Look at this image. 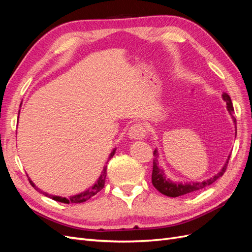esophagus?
<instances>
[{
  "label": "esophagus",
  "mask_w": 252,
  "mask_h": 252,
  "mask_svg": "<svg viewBox=\"0 0 252 252\" xmlns=\"http://www.w3.org/2000/svg\"><path fill=\"white\" fill-rule=\"evenodd\" d=\"M128 135H129V138L132 140L143 139L144 136L146 135V128L143 126V124L136 123L129 128Z\"/></svg>",
  "instance_id": "obj_1"
}]
</instances>
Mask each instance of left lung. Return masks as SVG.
Masks as SVG:
<instances>
[{
    "instance_id": "1",
    "label": "left lung",
    "mask_w": 252,
    "mask_h": 252,
    "mask_svg": "<svg viewBox=\"0 0 252 252\" xmlns=\"http://www.w3.org/2000/svg\"><path fill=\"white\" fill-rule=\"evenodd\" d=\"M223 98L224 101L227 104V109L229 111V113L232 116L233 122L235 124V135H236V120L233 117V105L231 102V98L230 96L228 95L227 94H223ZM154 156L157 158L158 157V151L155 150L154 151ZM229 158L230 156L228 157V159L226 164L224 165V167L222 168L217 175L215 177L207 180V181H204V182H197V183H185V184H183V183H173L172 181H170L169 179L166 178V174L164 173V170L161 169L158 167V159L155 158L154 159V166H152V175H151V181H152V185H154L157 190H158L159 192L167 195V196H170V197H177L180 195H184L187 193H191L194 191H197V190H201L205 187H207L209 185H211L212 183H215L220 177H222V175L225 173L226 168L228 166V162H229Z\"/></svg>"
}]
</instances>
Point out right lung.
<instances>
[{
  "label": "right lung",
  "instance_id": "right-lung-1",
  "mask_svg": "<svg viewBox=\"0 0 252 252\" xmlns=\"http://www.w3.org/2000/svg\"><path fill=\"white\" fill-rule=\"evenodd\" d=\"M114 154H116V149H114V150L111 152V154H110L109 159L114 156ZM106 169H107V166L104 167V169H103V172H102V174H101V177L98 178L97 182L95 183V184H94L93 187L89 188L88 190H86V191H84V192H82V193H80V194H77V195H73V196L68 197V199H66V197H62V196H55V195H51V194H48V193H46V192H44V191H42L41 189L35 187V185L33 184L32 181H30L29 178H28V181H29V183H30V185H32V186L36 190V191H39V192L43 193L44 195H46V196H48V197H51L52 200L61 202V203H65V204H69V203H83V202H85V201L89 200L90 197H93L94 195H95L98 191H101V190L104 188L106 174H107V171H106ZM27 177H28V175H27Z\"/></svg>",
  "mask_w": 252,
  "mask_h": 252
}]
</instances>
